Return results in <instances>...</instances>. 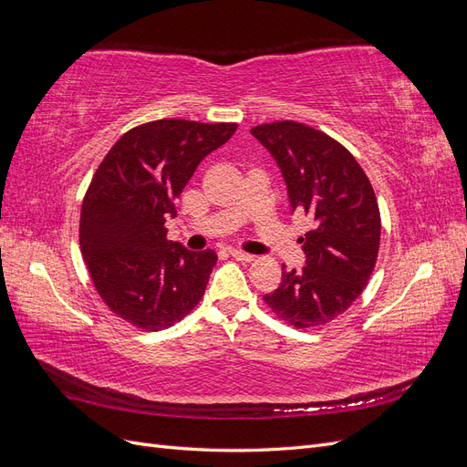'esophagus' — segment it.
<instances>
[{"label":"esophagus","mask_w":467,"mask_h":467,"mask_svg":"<svg viewBox=\"0 0 467 467\" xmlns=\"http://www.w3.org/2000/svg\"><path fill=\"white\" fill-rule=\"evenodd\" d=\"M230 255L234 257V259H237V261H245V263H249V261H253L255 257L251 255V253H245V251H239V249H230L228 251Z\"/></svg>","instance_id":"obj_1"}]
</instances>
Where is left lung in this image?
Wrapping results in <instances>:
<instances>
[{"label": "left lung", "mask_w": 467, "mask_h": 467, "mask_svg": "<svg viewBox=\"0 0 467 467\" xmlns=\"http://www.w3.org/2000/svg\"><path fill=\"white\" fill-rule=\"evenodd\" d=\"M251 134L280 167L292 212L314 225L300 237L306 266L282 268L278 288L263 300L296 329L321 327L358 298L376 266L381 222L374 189L352 153L312 126L280 120Z\"/></svg>", "instance_id": "obj_1"}]
</instances>
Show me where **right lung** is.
I'll list each match as a JSON object with an SVG mask.
<instances>
[{"instance_id": "1", "label": "right lung", "mask_w": 467, "mask_h": 467, "mask_svg": "<svg viewBox=\"0 0 467 467\" xmlns=\"http://www.w3.org/2000/svg\"><path fill=\"white\" fill-rule=\"evenodd\" d=\"M235 129L181 119L140 124L95 171L81 204V255L110 312L134 327H171L204 296L218 255L167 242L165 220L175 218L194 169Z\"/></svg>"}]
</instances>
